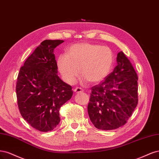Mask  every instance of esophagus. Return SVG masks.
<instances>
[{
  "mask_svg": "<svg viewBox=\"0 0 159 159\" xmlns=\"http://www.w3.org/2000/svg\"><path fill=\"white\" fill-rule=\"evenodd\" d=\"M74 92H75V93H76V94H79V93H83V90L80 89V88H79V87H76V88L75 89Z\"/></svg>",
  "mask_w": 159,
  "mask_h": 159,
  "instance_id": "1",
  "label": "esophagus"
}]
</instances>
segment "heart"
<instances>
[{
	"label": "heart",
	"mask_w": 159,
	"mask_h": 159,
	"mask_svg": "<svg viewBox=\"0 0 159 159\" xmlns=\"http://www.w3.org/2000/svg\"><path fill=\"white\" fill-rule=\"evenodd\" d=\"M114 61V53L110 48L84 42L72 45L66 49V54L60 55L57 67L63 79L69 84L75 83L79 71L84 82L94 84L110 73Z\"/></svg>",
	"instance_id": "heart-1"
}]
</instances>
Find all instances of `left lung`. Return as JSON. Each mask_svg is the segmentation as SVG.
Listing matches in <instances>:
<instances>
[{"instance_id": "obj_1", "label": "left lung", "mask_w": 159, "mask_h": 159, "mask_svg": "<svg viewBox=\"0 0 159 159\" xmlns=\"http://www.w3.org/2000/svg\"><path fill=\"white\" fill-rule=\"evenodd\" d=\"M104 80L91 88L88 113L97 129L112 130L126 124L138 103L137 75L122 52Z\"/></svg>"}]
</instances>
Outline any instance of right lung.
<instances>
[{"label": "right lung", "instance_id": "1", "mask_svg": "<svg viewBox=\"0 0 159 159\" xmlns=\"http://www.w3.org/2000/svg\"><path fill=\"white\" fill-rule=\"evenodd\" d=\"M63 40L46 39L25 60L18 73L16 92L23 118L40 131L60 122L59 109L73 96L72 87L57 75L54 49Z\"/></svg>", "mask_w": 159, "mask_h": 159}]
</instances>
